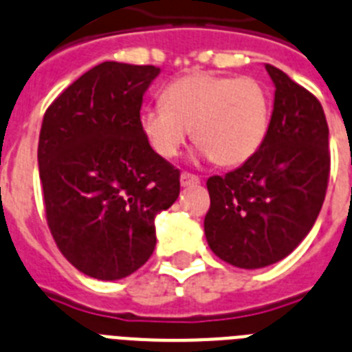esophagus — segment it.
Here are the masks:
<instances>
[{"mask_svg": "<svg viewBox=\"0 0 352 352\" xmlns=\"http://www.w3.org/2000/svg\"><path fill=\"white\" fill-rule=\"evenodd\" d=\"M200 179L197 175H193V173H190V171H182L181 173V184L182 186H195L199 184Z\"/></svg>", "mask_w": 352, "mask_h": 352, "instance_id": "esophagus-1", "label": "esophagus"}]
</instances>
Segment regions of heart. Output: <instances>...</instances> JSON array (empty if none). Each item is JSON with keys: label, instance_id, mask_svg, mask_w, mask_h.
<instances>
[{"label": "heart", "instance_id": "heart-1", "mask_svg": "<svg viewBox=\"0 0 352 352\" xmlns=\"http://www.w3.org/2000/svg\"><path fill=\"white\" fill-rule=\"evenodd\" d=\"M270 125V98L252 76L191 73L171 82L164 102L146 105L141 129L161 157H175L191 129L218 166H240L261 148Z\"/></svg>", "mask_w": 352, "mask_h": 352}]
</instances>
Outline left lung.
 Here are the masks:
<instances>
[{
	"instance_id": "1",
	"label": "left lung",
	"mask_w": 352,
	"mask_h": 352,
	"mask_svg": "<svg viewBox=\"0 0 352 352\" xmlns=\"http://www.w3.org/2000/svg\"><path fill=\"white\" fill-rule=\"evenodd\" d=\"M265 67L276 98L261 148L234 171L208 179L206 238L218 258L238 268L268 267L304 240L331 170L329 129L317 96L281 69Z\"/></svg>"
}]
</instances>
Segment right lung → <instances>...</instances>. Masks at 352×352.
<instances>
[{"label": "right lung", "instance_id": "add662e5", "mask_svg": "<svg viewBox=\"0 0 352 352\" xmlns=\"http://www.w3.org/2000/svg\"><path fill=\"white\" fill-rule=\"evenodd\" d=\"M157 66L102 62L53 100L39 134L50 232L85 276H131L155 249L153 218L175 202L181 171L153 152L141 103Z\"/></svg>", "mask_w": 352, "mask_h": 352}]
</instances>
